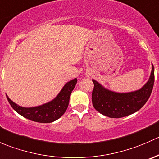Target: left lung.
<instances>
[{
    "label": "left lung",
    "mask_w": 159,
    "mask_h": 159,
    "mask_svg": "<svg viewBox=\"0 0 159 159\" xmlns=\"http://www.w3.org/2000/svg\"><path fill=\"white\" fill-rule=\"evenodd\" d=\"M94 89L91 100L94 108L109 118H122L138 111L148 100L155 81V70L152 65L150 78L146 84L137 91L118 93L105 89L92 79Z\"/></svg>",
    "instance_id": "1"
}]
</instances>
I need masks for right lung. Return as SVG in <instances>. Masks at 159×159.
<instances>
[{
  "label": "right lung",
  "instance_id": "right-lung-1",
  "mask_svg": "<svg viewBox=\"0 0 159 159\" xmlns=\"http://www.w3.org/2000/svg\"><path fill=\"white\" fill-rule=\"evenodd\" d=\"M76 83L77 78L68 81L52 101L42 105L31 108L20 106L11 101L8 96H6L11 107L21 116L36 122L50 123L58 119L66 111L70 94L75 89Z\"/></svg>",
  "mask_w": 159,
  "mask_h": 159
}]
</instances>
